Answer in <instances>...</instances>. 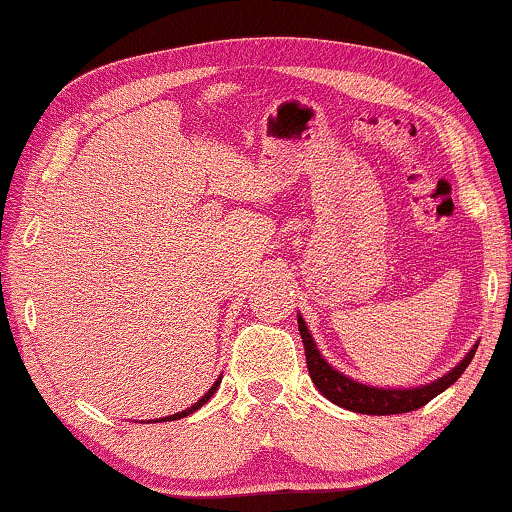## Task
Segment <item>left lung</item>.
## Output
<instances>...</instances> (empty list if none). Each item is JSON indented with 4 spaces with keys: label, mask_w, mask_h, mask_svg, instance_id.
Segmentation results:
<instances>
[{
    "label": "left lung",
    "mask_w": 512,
    "mask_h": 512,
    "mask_svg": "<svg viewBox=\"0 0 512 512\" xmlns=\"http://www.w3.org/2000/svg\"><path fill=\"white\" fill-rule=\"evenodd\" d=\"M298 331H301V338L305 345V362H308V371H310V378H313L315 388L320 390L329 402L338 404V407L355 411V414H369V416L407 414V411L421 409L423 404H428L433 397L444 393V390L459 381L477 350V343H475L473 350H470V353L463 357L454 369H449L447 374L426 383V386L376 388V386H367V383L355 381L353 376H345L343 371L331 367V364L322 357L320 350H317V343L313 341V336H310V329L301 317V313H298Z\"/></svg>",
    "instance_id": "8db88e82"
}]
</instances>
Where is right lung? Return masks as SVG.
<instances>
[{
    "label": "right lung",
    "mask_w": 512,
    "mask_h": 512,
    "mask_svg": "<svg viewBox=\"0 0 512 512\" xmlns=\"http://www.w3.org/2000/svg\"><path fill=\"white\" fill-rule=\"evenodd\" d=\"M221 378H223V376H218V381L214 383V386H211V388L207 390V395H204V397H199V400H197L195 404H192V407H188V409H183V411H176V414H171V416L157 418V421H178V418H183V416H190V414H192V411H197L199 407H202V404H207V402L211 400V395H214V393H216V390H218V386H221Z\"/></svg>",
    "instance_id": "right-lung-1"
}]
</instances>
